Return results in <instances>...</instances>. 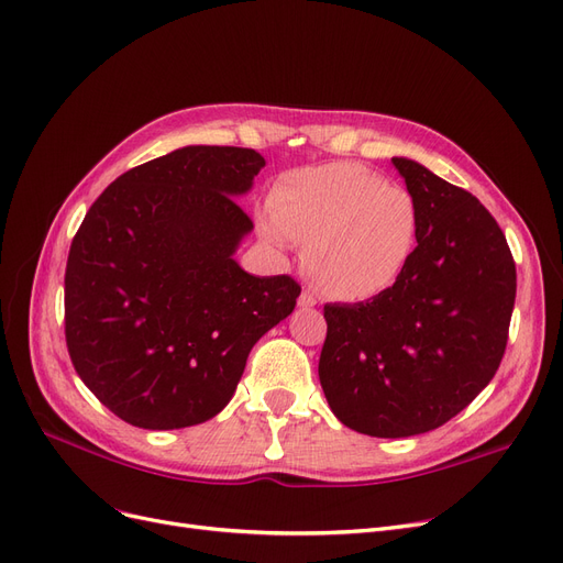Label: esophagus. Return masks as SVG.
Listing matches in <instances>:
<instances>
[{
  "mask_svg": "<svg viewBox=\"0 0 563 563\" xmlns=\"http://www.w3.org/2000/svg\"><path fill=\"white\" fill-rule=\"evenodd\" d=\"M313 305H317V296H313L311 290H302L300 298H298V307L309 309V307H313Z\"/></svg>",
  "mask_w": 563,
  "mask_h": 563,
  "instance_id": "1",
  "label": "esophagus"
}]
</instances>
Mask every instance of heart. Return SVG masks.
I'll list each match as a JSON object with an SVG mask.
<instances>
[{"instance_id": "1", "label": "heart", "mask_w": 563, "mask_h": 563, "mask_svg": "<svg viewBox=\"0 0 563 563\" xmlns=\"http://www.w3.org/2000/svg\"><path fill=\"white\" fill-rule=\"evenodd\" d=\"M416 198L357 164L296 168L279 177L261 238L277 246L307 244L309 279L334 300H367L407 269L418 242Z\"/></svg>"}]
</instances>
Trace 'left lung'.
<instances>
[{
  "instance_id": "1",
  "label": "left lung",
  "mask_w": 563,
  "mask_h": 563,
  "mask_svg": "<svg viewBox=\"0 0 563 563\" xmlns=\"http://www.w3.org/2000/svg\"><path fill=\"white\" fill-rule=\"evenodd\" d=\"M416 198L418 246L372 300L325 305L319 378L351 430L399 439L441 427L497 374L515 307V261L481 200L393 159Z\"/></svg>"
}]
</instances>
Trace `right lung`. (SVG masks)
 <instances>
[{"mask_svg":"<svg viewBox=\"0 0 563 563\" xmlns=\"http://www.w3.org/2000/svg\"><path fill=\"white\" fill-rule=\"evenodd\" d=\"M265 159L189 145L126 170L87 210L64 275V334L82 384L143 430H183L231 401L246 355L300 284L233 261L254 229L235 196Z\"/></svg>","mask_w":563,"mask_h":563,"instance_id":"add662e5","label":"right lung"}]
</instances>
